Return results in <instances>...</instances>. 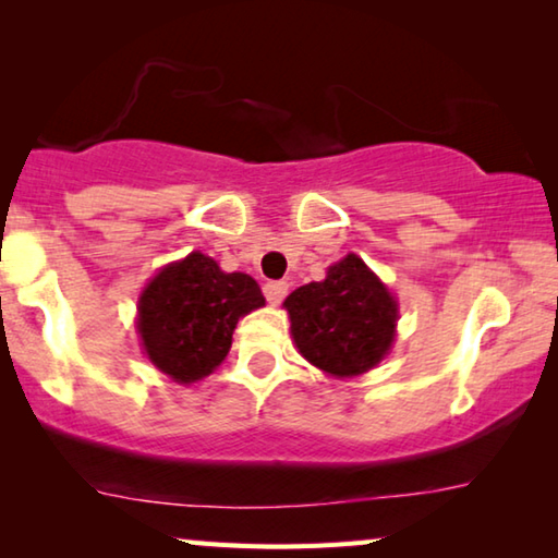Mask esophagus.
Listing matches in <instances>:
<instances>
[{"label":"esophagus","mask_w":558,"mask_h":558,"mask_svg":"<svg viewBox=\"0 0 558 558\" xmlns=\"http://www.w3.org/2000/svg\"><path fill=\"white\" fill-rule=\"evenodd\" d=\"M263 293L268 298L270 305H280L282 298L288 295V282L286 280H270L263 286Z\"/></svg>","instance_id":"34e87169"}]
</instances>
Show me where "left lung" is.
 Listing matches in <instances>:
<instances>
[{
	"instance_id": "obj_1",
	"label": "left lung",
	"mask_w": 558,
	"mask_h": 558,
	"mask_svg": "<svg viewBox=\"0 0 558 558\" xmlns=\"http://www.w3.org/2000/svg\"><path fill=\"white\" fill-rule=\"evenodd\" d=\"M282 305L298 351L328 376L371 371L396 338V298L353 253L330 265L326 280L293 290Z\"/></svg>"
}]
</instances>
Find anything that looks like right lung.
Wrapping results in <instances>:
<instances>
[{
	"label": "right lung",
	"mask_w": 558,
	"mask_h": 558,
	"mask_svg": "<svg viewBox=\"0 0 558 558\" xmlns=\"http://www.w3.org/2000/svg\"><path fill=\"white\" fill-rule=\"evenodd\" d=\"M260 286L203 253L165 265L137 303L147 359L174 384H195L226 361L238 320L263 307Z\"/></svg>",
	"instance_id": "right-lung-1"
}]
</instances>
